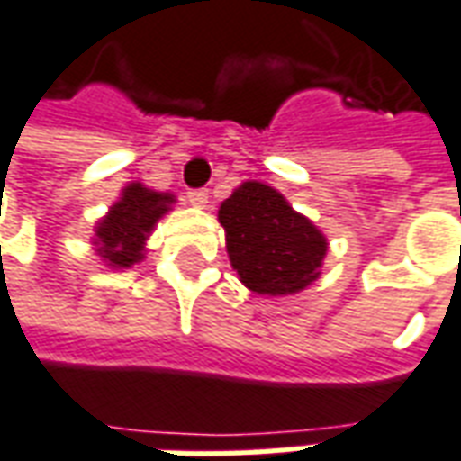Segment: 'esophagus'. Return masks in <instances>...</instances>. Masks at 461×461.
Wrapping results in <instances>:
<instances>
[{"mask_svg": "<svg viewBox=\"0 0 461 461\" xmlns=\"http://www.w3.org/2000/svg\"><path fill=\"white\" fill-rule=\"evenodd\" d=\"M186 202L194 204V207L204 209L209 204V192L207 189H192V192H186Z\"/></svg>", "mask_w": 461, "mask_h": 461, "instance_id": "esophagus-1", "label": "esophagus"}]
</instances>
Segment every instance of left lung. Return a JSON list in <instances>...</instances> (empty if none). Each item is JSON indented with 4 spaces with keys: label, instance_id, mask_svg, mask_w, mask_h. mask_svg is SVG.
I'll use <instances>...</instances> for the list:
<instances>
[{
    "label": "left lung",
    "instance_id": "obj_1",
    "mask_svg": "<svg viewBox=\"0 0 461 461\" xmlns=\"http://www.w3.org/2000/svg\"><path fill=\"white\" fill-rule=\"evenodd\" d=\"M220 224L227 231L231 267L254 294H294L320 276L327 237L272 186H237L221 202Z\"/></svg>",
    "mask_w": 461,
    "mask_h": 461
}]
</instances>
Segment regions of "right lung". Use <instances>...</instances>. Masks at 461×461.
I'll return each mask as SVG.
<instances>
[{"label": "right lung", "mask_w": 461, "mask_h": 461, "mask_svg": "<svg viewBox=\"0 0 461 461\" xmlns=\"http://www.w3.org/2000/svg\"><path fill=\"white\" fill-rule=\"evenodd\" d=\"M175 204V194L154 192L149 186L131 182L122 197L109 207L107 217L95 227L96 254L112 269H127L144 259V241L154 224Z\"/></svg>", "instance_id": "add662e5"}]
</instances>
